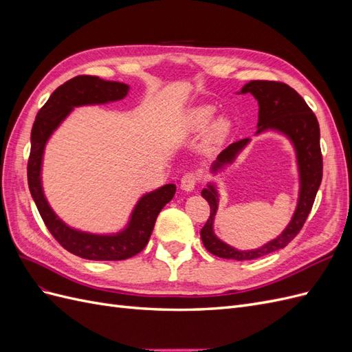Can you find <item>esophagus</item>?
I'll list each match as a JSON object with an SVG mask.
<instances>
[{
	"label": "esophagus",
	"mask_w": 352,
	"mask_h": 352,
	"mask_svg": "<svg viewBox=\"0 0 352 352\" xmlns=\"http://www.w3.org/2000/svg\"><path fill=\"white\" fill-rule=\"evenodd\" d=\"M197 184H198V175L194 172H188L182 176V180H180V188L186 190V192H192Z\"/></svg>",
	"instance_id": "1"
}]
</instances>
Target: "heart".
<instances>
[{
    "label": "heart",
    "instance_id": "1",
    "mask_svg": "<svg viewBox=\"0 0 352 352\" xmlns=\"http://www.w3.org/2000/svg\"><path fill=\"white\" fill-rule=\"evenodd\" d=\"M216 109L212 105L208 104H202L198 105V107L190 109L184 120V131L188 133L192 132H199L202 129H206L208 123L212 120L214 117ZM232 129V123L228 119V117H219L214 122L211 123L208 135H207V142L208 145H217L223 142V140L230 133Z\"/></svg>",
    "mask_w": 352,
    "mask_h": 352
}]
</instances>
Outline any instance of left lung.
Instances as JSON below:
<instances>
[{
	"label": "left lung",
	"instance_id": "obj_1",
	"mask_svg": "<svg viewBox=\"0 0 352 352\" xmlns=\"http://www.w3.org/2000/svg\"><path fill=\"white\" fill-rule=\"evenodd\" d=\"M241 94H251L258 101L257 135L265 131H276L289 138L295 148L298 172H300V197H298L296 210L289 225L278 238L257 250L239 251L214 235L212 223H214V216L219 208L216 186L208 184L207 188L201 190V195L210 204V217L204 228L201 229L202 243L212 255L238 261L260 258L263 255L285 248L302 229L314 204V198L323 176L320 127H318L316 114L308 107L301 95L289 85L273 80H251L241 89ZM248 142L250 138H245V140L230 144L211 164V172L217 173L226 164H232Z\"/></svg>",
	"mask_w": 352,
	"mask_h": 352
}]
</instances>
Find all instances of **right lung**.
<instances>
[{"instance_id": "add662e5", "label": "right lung", "mask_w": 352, "mask_h": 352, "mask_svg": "<svg viewBox=\"0 0 352 352\" xmlns=\"http://www.w3.org/2000/svg\"><path fill=\"white\" fill-rule=\"evenodd\" d=\"M129 92V85L102 80L97 76H76L63 83L51 94L44 107L36 114L30 133V155L28 162L29 190L51 235L69 252L95 261H119L141 252L150 241L158 212L172 201L176 185L168 184L153 192L142 195L135 206L127 226L114 235H95L72 229L63 221L44 195L41 184L42 157L47 141L60 123L74 107L92 104H107L123 100Z\"/></svg>"}]
</instances>
